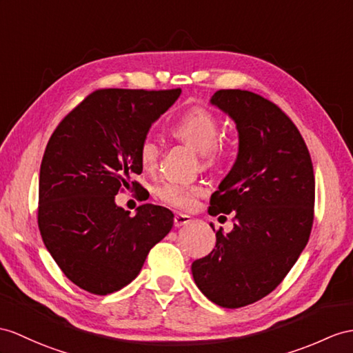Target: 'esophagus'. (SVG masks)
Listing matches in <instances>:
<instances>
[{
    "mask_svg": "<svg viewBox=\"0 0 353 353\" xmlns=\"http://www.w3.org/2000/svg\"><path fill=\"white\" fill-rule=\"evenodd\" d=\"M188 223H192V217L187 216V214H175L174 217V225L175 228H181L188 225Z\"/></svg>",
    "mask_w": 353,
    "mask_h": 353,
    "instance_id": "obj_1",
    "label": "esophagus"
}]
</instances>
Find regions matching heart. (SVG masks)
Masks as SVG:
<instances>
[{
    "instance_id": "obj_1",
    "label": "heart",
    "mask_w": 353,
    "mask_h": 353,
    "mask_svg": "<svg viewBox=\"0 0 353 353\" xmlns=\"http://www.w3.org/2000/svg\"><path fill=\"white\" fill-rule=\"evenodd\" d=\"M170 133L178 141L190 145L199 152L205 166L214 165L220 157L221 143L219 141L220 123L217 117L205 108H192L179 117L170 125ZM160 159V145L152 136H145L139 143V161L145 170L156 169ZM202 193V188L194 184L163 183L157 187L156 194L161 202L188 210L196 202V197Z\"/></svg>"
}]
</instances>
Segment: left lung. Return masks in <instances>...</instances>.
Listing matches in <instances>:
<instances>
[{
  "instance_id": "1",
  "label": "left lung",
  "mask_w": 353,
  "mask_h": 353,
  "mask_svg": "<svg viewBox=\"0 0 353 353\" xmlns=\"http://www.w3.org/2000/svg\"><path fill=\"white\" fill-rule=\"evenodd\" d=\"M211 105L234 119L239 143L208 212L235 217L234 229L217 230L216 247L192 263V272L214 304L239 308L271 294L307 245L314 174L303 136L272 101L250 91L220 90Z\"/></svg>"
}]
</instances>
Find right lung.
<instances>
[{
    "mask_svg": "<svg viewBox=\"0 0 353 353\" xmlns=\"http://www.w3.org/2000/svg\"><path fill=\"white\" fill-rule=\"evenodd\" d=\"M181 90L106 88L91 92L50 136L39 178V229L65 277L94 295L127 286L174 226L165 206L136 216L115 203L142 174L139 143Z\"/></svg>",
    "mask_w": 353,
    "mask_h": 353,
    "instance_id": "right-lung-1",
    "label": "right lung"
}]
</instances>
